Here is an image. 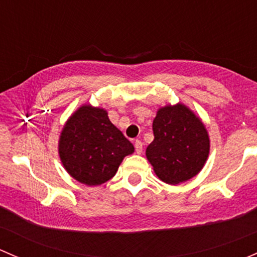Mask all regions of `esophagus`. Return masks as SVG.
I'll return each mask as SVG.
<instances>
[{
  "label": "esophagus",
  "mask_w": 257,
  "mask_h": 257,
  "mask_svg": "<svg viewBox=\"0 0 257 257\" xmlns=\"http://www.w3.org/2000/svg\"><path fill=\"white\" fill-rule=\"evenodd\" d=\"M134 144H135V150H136L137 155H141L142 150H144V147H142V142L140 141V140H136Z\"/></svg>",
  "instance_id": "34e87169"
}]
</instances>
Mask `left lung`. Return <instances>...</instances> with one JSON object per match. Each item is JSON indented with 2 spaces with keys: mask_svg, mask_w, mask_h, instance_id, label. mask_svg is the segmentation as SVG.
<instances>
[{
  "mask_svg": "<svg viewBox=\"0 0 257 257\" xmlns=\"http://www.w3.org/2000/svg\"><path fill=\"white\" fill-rule=\"evenodd\" d=\"M155 140L146 157L160 179L178 184L202 171L209 156L208 131L199 117L186 105L161 107L153 120Z\"/></svg>",
  "mask_w": 257,
  "mask_h": 257,
  "instance_id": "1",
  "label": "left lung"
}]
</instances>
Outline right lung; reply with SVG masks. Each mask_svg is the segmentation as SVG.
Segmentation results:
<instances>
[{"label":"right lung","mask_w":257,"mask_h":257,"mask_svg":"<svg viewBox=\"0 0 257 257\" xmlns=\"http://www.w3.org/2000/svg\"><path fill=\"white\" fill-rule=\"evenodd\" d=\"M134 145L100 107L83 105L63 127L59 157L68 173L86 186H100L112 178Z\"/></svg>","instance_id":"right-lung-1"}]
</instances>
